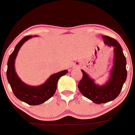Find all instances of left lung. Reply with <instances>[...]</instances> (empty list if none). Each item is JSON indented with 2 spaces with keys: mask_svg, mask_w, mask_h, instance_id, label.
Returning <instances> with one entry per match:
<instances>
[{
  "mask_svg": "<svg viewBox=\"0 0 135 135\" xmlns=\"http://www.w3.org/2000/svg\"><path fill=\"white\" fill-rule=\"evenodd\" d=\"M105 45L114 47V61L109 77L104 84L99 85L84 70L82 78L78 83V89L85 97L93 103L101 104L115 99L121 91L127 77L126 57L120 44L111 37L103 36Z\"/></svg>",
  "mask_w": 135,
  "mask_h": 135,
  "instance_id": "1",
  "label": "left lung"
}]
</instances>
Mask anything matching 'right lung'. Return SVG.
I'll use <instances>...</instances> for the list:
<instances>
[{
  "label": "right lung",
  "instance_id": "right-lung-1",
  "mask_svg": "<svg viewBox=\"0 0 135 135\" xmlns=\"http://www.w3.org/2000/svg\"><path fill=\"white\" fill-rule=\"evenodd\" d=\"M36 36H27L21 39L15 46L13 53L9 56L7 62V78L14 95L20 101L31 105H37L53 97L57 89V84L62 76L68 71L63 70L53 74L44 82L38 86H30L21 80L17 74L15 69V61L19 51L26 41Z\"/></svg>",
  "mask_w": 135,
  "mask_h": 135
}]
</instances>
